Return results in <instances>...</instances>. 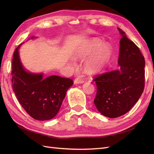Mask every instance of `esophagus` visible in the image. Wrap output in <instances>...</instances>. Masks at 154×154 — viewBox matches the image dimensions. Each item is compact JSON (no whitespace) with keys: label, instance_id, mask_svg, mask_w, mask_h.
<instances>
[{"label":"esophagus","instance_id":"esophagus-1","mask_svg":"<svg viewBox=\"0 0 154 154\" xmlns=\"http://www.w3.org/2000/svg\"><path fill=\"white\" fill-rule=\"evenodd\" d=\"M85 81L83 80L82 78H81L80 77H77L74 80V84H81V83H84Z\"/></svg>","mask_w":154,"mask_h":154}]
</instances>
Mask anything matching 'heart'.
<instances>
[{
	"instance_id": "heart-1",
	"label": "heart",
	"mask_w": 154,
	"mask_h": 154,
	"mask_svg": "<svg viewBox=\"0 0 154 154\" xmlns=\"http://www.w3.org/2000/svg\"><path fill=\"white\" fill-rule=\"evenodd\" d=\"M113 48L109 43H104L98 38L91 40L83 48L79 53V57L88 58L84 63V69L86 72L91 74L99 73L104 69L111 58Z\"/></svg>"
}]
</instances>
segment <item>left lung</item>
<instances>
[{"label":"left lung","instance_id":"left-lung-1","mask_svg":"<svg viewBox=\"0 0 154 154\" xmlns=\"http://www.w3.org/2000/svg\"><path fill=\"white\" fill-rule=\"evenodd\" d=\"M118 29L122 36L119 42V68L94 80L97 86L94 104L102 115L110 118L128 112L141 97L144 87V58L125 32Z\"/></svg>","mask_w":154,"mask_h":154}]
</instances>
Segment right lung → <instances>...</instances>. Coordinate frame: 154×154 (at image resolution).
Segmentation results:
<instances>
[{
  "label": "right lung",
  "instance_id": "obj_1",
  "mask_svg": "<svg viewBox=\"0 0 154 154\" xmlns=\"http://www.w3.org/2000/svg\"><path fill=\"white\" fill-rule=\"evenodd\" d=\"M36 38L32 36L31 39ZM22 44L13 54V91L20 105L32 118L40 121L51 119L58 114L73 81L56 75L45 78L44 73L27 71L22 66L18 51Z\"/></svg>",
  "mask_w": 154,
  "mask_h": 154
}]
</instances>
